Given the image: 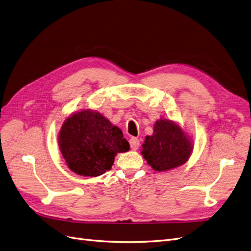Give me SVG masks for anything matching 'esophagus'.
<instances>
[{"instance_id": "esophagus-1", "label": "esophagus", "mask_w": 251, "mask_h": 251, "mask_svg": "<svg viewBox=\"0 0 251 251\" xmlns=\"http://www.w3.org/2000/svg\"><path fill=\"white\" fill-rule=\"evenodd\" d=\"M130 147L132 150H137L140 147V141L138 138L136 137H132L130 139Z\"/></svg>"}]
</instances>
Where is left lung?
<instances>
[{"instance_id":"1","label":"left lung","mask_w":251,"mask_h":251,"mask_svg":"<svg viewBox=\"0 0 251 251\" xmlns=\"http://www.w3.org/2000/svg\"><path fill=\"white\" fill-rule=\"evenodd\" d=\"M141 154L155 171L164 172L183 164L192 153V143L170 120L156 121L154 134L147 136Z\"/></svg>"}]
</instances>
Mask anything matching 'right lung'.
I'll use <instances>...</instances> for the list:
<instances>
[{
	"label": "right lung",
	"mask_w": 251,
	"mask_h": 251,
	"mask_svg": "<svg viewBox=\"0 0 251 251\" xmlns=\"http://www.w3.org/2000/svg\"><path fill=\"white\" fill-rule=\"evenodd\" d=\"M58 142L69 169L89 177L100 176L112 168L117 153L130 150L119 127L100 113L89 110L65 121Z\"/></svg>",
	"instance_id": "obj_1"
}]
</instances>
